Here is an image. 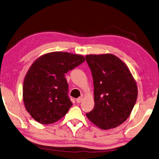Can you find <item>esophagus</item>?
<instances>
[{
    "label": "esophagus",
    "instance_id": "obj_1",
    "mask_svg": "<svg viewBox=\"0 0 159 159\" xmlns=\"http://www.w3.org/2000/svg\"><path fill=\"white\" fill-rule=\"evenodd\" d=\"M82 100H83V98H82V97H79L78 98L76 99V102H77V103H80L82 101Z\"/></svg>",
    "mask_w": 159,
    "mask_h": 159
}]
</instances>
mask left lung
Returning a JSON list of instances; mask_svg holds the SVG:
<instances>
[{
  "label": "left lung",
  "mask_w": 159,
  "mask_h": 159,
  "mask_svg": "<svg viewBox=\"0 0 159 159\" xmlns=\"http://www.w3.org/2000/svg\"><path fill=\"white\" fill-rule=\"evenodd\" d=\"M86 60L94 83V107L88 119L102 129L125 121L138 97V87L129 68L112 54L88 55Z\"/></svg>",
  "instance_id": "1"
}]
</instances>
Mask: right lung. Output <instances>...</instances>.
I'll return each instance as SVG.
<instances>
[{
    "mask_svg": "<svg viewBox=\"0 0 159 159\" xmlns=\"http://www.w3.org/2000/svg\"><path fill=\"white\" fill-rule=\"evenodd\" d=\"M84 61L81 55L52 52L34 62L23 85L25 109L34 119L42 124H50L66 115L73 103L68 96L65 74Z\"/></svg>",
    "mask_w": 159,
    "mask_h": 159,
    "instance_id": "obj_1",
    "label": "right lung"
}]
</instances>
